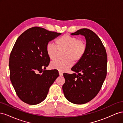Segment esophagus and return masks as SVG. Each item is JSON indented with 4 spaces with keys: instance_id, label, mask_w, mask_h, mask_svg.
Listing matches in <instances>:
<instances>
[{
    "instance_id": "esophagus-1",
    "label": "esophagus",
    "mask_w": 123,
    "mask_h": 123,
    "mask_svg": "<svg viewBox=\"0 0 123 123\" xmlns=\"http://www.w3.org/2000/svg\"><path fill=\"white\" fill-rule=\"evenodd\" d=\"M59 76H62L63 75V73L61 72H59Z\"/></svg>"
}]
</instances>
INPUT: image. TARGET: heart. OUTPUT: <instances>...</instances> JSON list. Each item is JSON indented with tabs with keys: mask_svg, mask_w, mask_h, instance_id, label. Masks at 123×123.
<instances>
[{
	"mask_svg": "<svg viewBox=\"0 0 123 123\" xmlns=\"http://www.w3.org/2000/svg\"><path fill=\"white\" fill-rule=\"evenodd\" d=\"M55 44L49 43L46 46V52L49 58L54 60L57 57L58 49L66 50L64 61L57 60L51 63V67L60 72H64L72 66V61L76 62L80 61L85 54L87 49L86 43L83 40L75 37L64 35L58 38Z\"/></svg>",
	"mask_w": 123,
	"mask_h": 123,
	"instance_id": "1",
	"label": "heart"
}]
</instances>
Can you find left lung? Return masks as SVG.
I'll list each match as a JSON object with an SVG mask.
<instances>
[{"mask_svg": "<svg viewBox=\"0 0 123 123\" xmlns=\"http://www.w3.org/2000/svg\"><path fill=\"white\" fill-rule=\"evenodd\" d=\"M71 34L84 36L87 49L71 68L75 73L63 74L65 83L62 88L69 102L84 104L94 98L102 88L107 75V53L101 40L90 30L81 29Z\"/></svg>", "mask_w": 123, "mask_h": 123, "instance_id": "obj_1", "label": "left lung"}]
</instances>
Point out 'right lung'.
<instances>
[{
  "mask_svg": "<svg viewBox=\"0 0 123 123\" xmlns=\"http://www.w3.org/2000/svg\"><path fill=\"white\" fill-rule=\"evenodd\" d=\"M60 35L35 27L25 31L16 40L10 56V76L23 102L32 105L42 102L58 77L57 70L45 69L50 63L46 46Z\"/></svg>",
  "mask_w": 123,
  "mask_h": 123,
  "instance_id": "1",
  "label": "right lung"
}]
</instances>
